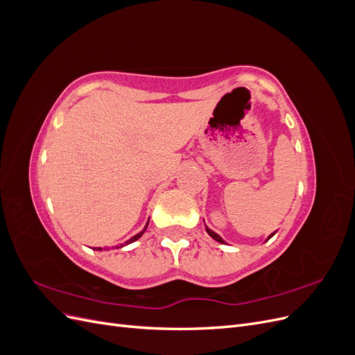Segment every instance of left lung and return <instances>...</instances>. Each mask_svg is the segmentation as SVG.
I'll list each match as a JSON object with an SVG mask.
<instances>
[{
	"label": "left lung",
	"mask_w": 355,
	"mask_h": 355,
	"mask_svg": "<svg viewBox=\"0 0 355 355\" xmlns=\"http://www.w3.org/2000/svg\"><path fill=\"white\" fill-rule=\"evenodd\" d=\"M204 227H206V231H207V234L210 235V237H211L213 240H216V241H218V243H220V244H227V243H225V240H223V239L220 237V235H219V234H216V232H214V231H211V230H210V228L207 227V225H206V223H204ZM275 232H277V231H275ZM275 232H272V234H270V235H268V239L265 240V243H266L268 240H270V239L272 237V235H274Z\"/></svg>",
	"instance_id": "1"
}]
</instances>
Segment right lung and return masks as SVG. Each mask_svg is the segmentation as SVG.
Listing matches in <instances>:
<instances>
[{"label":"right lung","mask_w":355,"mask_h":355,"mask_svg":"<svg viewBox=\"0 0 355 355\" xmlns=\"http://www.w3.org/2000/svg\"><path fill=\"white\" fill-rule=\"evenodd\" d=\"M148 223H149V219H148V222H146V225H145V228L141 231V232H137L136 235H133L132 239H128L125 243H121L120 245H115V249H121V247H124V245H127V244H132V243H135L136 240H139L144 235V232L146 231V228H148ZM114 249V247H112ZM93 250H98V252H102V250H110V247H105V249H102V247H96V249H93Z\"/></svg>","instance_id":"obj_1"}]
</instances>
